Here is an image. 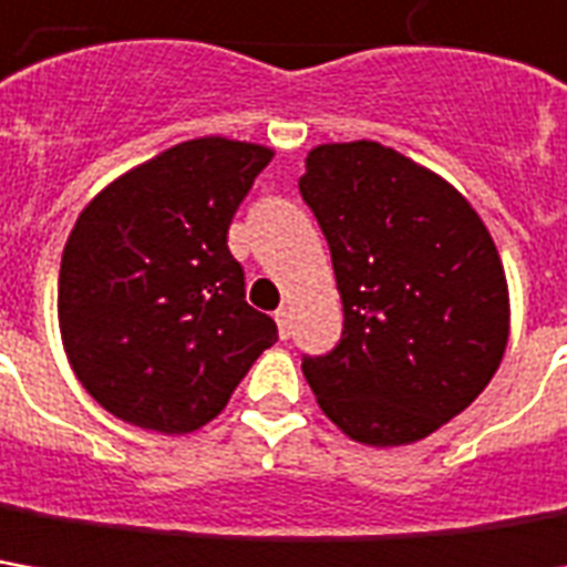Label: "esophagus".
Wrapping results in <instances>:
<instances>
[{
	"label": "esophagus",
	"mask_w": 567,
	"mask_h": 567,
	"mask_svg": "<svg viewBox=\"0 0 567 567\" xmlns=\"http://www.w3.org/2000/svg\"><path fill=\"white\" fill-rule=\"evenodd\" d=\"M277 330H280V340H290L292 333V311L290 309H277L275 311Z\"/></svg>",
	"instance_id": "esophagus-1"
}]
</instances>
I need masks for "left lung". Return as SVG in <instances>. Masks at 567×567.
I'll return each instance as SVG.
<instances>
[{"mask_svg":"<svg viewBox=\"0 0 567 567\" xmlns=\"http://www.w3.org/2000/svg\"><path fill=\"white\" fill-rule=\"evenodd\" d=\"M299 193L343 299L340 343L302 359L311 393L364 446L424 440L503 362L508 284L496 243L455 186L371 140L315 146Z\"/></svg>","mask_w":567,"mask_h":567,"instance_id":"8db88e82","label":"left lung"}]
</instances>
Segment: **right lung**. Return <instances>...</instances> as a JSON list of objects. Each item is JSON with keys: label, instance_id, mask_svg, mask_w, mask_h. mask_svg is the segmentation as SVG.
I'll return each mask as SVG.
<instances>
[{"label": "right lung", "instance_id": "1", "mask_svg": "<svg viewBox=\"0 0 567 567\" xmlns=\"http://www.w3.org/2000/svg\"><path fill=\"white\" fill-rule=\"evenodd\" d=\"M275 152L203 136L105 186L59 271L68 362L105 412L189 434L227 405L277 324L246 302L227 227Z\"/></svg>", "mask_w": 567, "mask_h": 567}]
</instances>
